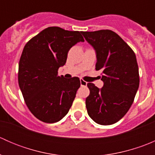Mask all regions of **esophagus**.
Wrapping results in <instances>:
<instances>
[{
	"instance_id": "obj_1",
	"label": "esophagus",
	"mask_w": 155,
	"mask_h": 155,
	"mask_svg": "<svg viewBox=\"0 0 155 155\" xmlns=\"http://www.w3.org/2000/svg\"><path fill=\"white\" fill-rule=\"evenodd\" d=\"M87 82L84 81L83 79H80V85L81 86H87Z\"/></svg>"
}]
</instances>
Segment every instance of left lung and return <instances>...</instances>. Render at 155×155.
Returning <instances> with one entry per match:
<instances>
[{
  "instance_id": "8db88e82",
  "label": "left lung",
  "mask_w": 155,
  "mask_h": 155,
  "mask_svg": "<svg viewBox=\"0 0 155 155\" xmlns=\"http://www.w3.org/2000/svg\"><path fill=\"white\" fill-rule=\"evenodd\" d=\"M96 52V70H101V88L87 83L90 94L85 100L87 114L101 125L115 124L124 116L134 102L140 85L135 53L110 30L82 31Z\"/></svg>"
}]
</instances>
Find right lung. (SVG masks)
<instances>
[{
  "instance_id": "1",
  "label": "right lung",
  "mask_w": 155,
  "mask_h": 155,
  "mask_svg": "<svg viewBox=\"0 0 155 155\" xmlns=\"http://www.w3.org/2000/svg\"><path fill=\"white\" fill-rule=\"evenodd\" d=\"M80 33L47 28L30 40L21 53L18 85L29 110L43 122L61 120L80 87L78 77L65 79L58 75V69L66 64L70 48L85 41Z\"/></svg>"
}]
</instances>
